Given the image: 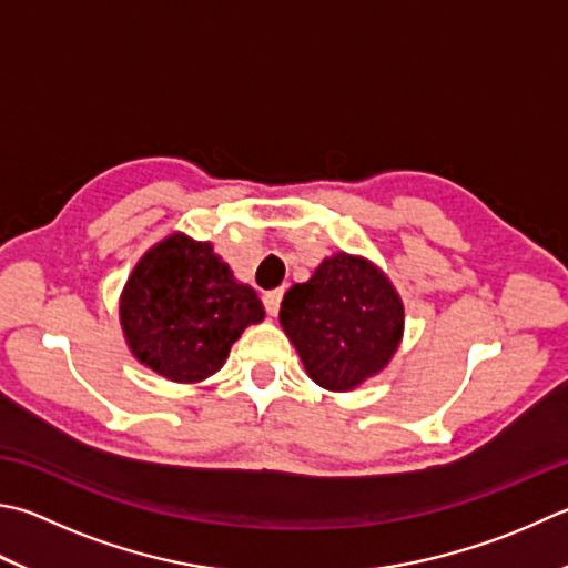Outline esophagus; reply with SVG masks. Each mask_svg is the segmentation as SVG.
Returning a JSON list of instances; mask_svg holds the SVG:
<instances>
[{"instance_id": "esophagus-1", "label": "esophagus", "mask_w": 568, "mask_h": 568, "mask_svg": "<svg viewBox=\"0 0 568 568\" xmlns=\"http://www.w3.org/2000/svg\"><path fill=\"white\" fill-rule=\"evenodd\" d=\"M282 296H284L282 288H274V292H266V294L262 296V298H264V308H266V314H270V316H276V314H280Z\"/></svg>"}]
</instances>
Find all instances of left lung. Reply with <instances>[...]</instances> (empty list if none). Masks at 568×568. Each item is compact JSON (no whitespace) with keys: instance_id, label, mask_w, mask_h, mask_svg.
<instances>
[{"instance_id":"obj_1","label":"left lung","mask_w":568,"mask_h":568,"mask_svg":"<svg viewBox=\"0 0 568 568\" xmlns=\"http://www.w3.org/2000/svg\"><path fill=\"white\" fill-rule=\"evenodd\" d=\"M403 302L376 264L338 252L284 294L280 321L308 378L346 393L376 376L403 338Z\"/></svg>"}]
</instances>
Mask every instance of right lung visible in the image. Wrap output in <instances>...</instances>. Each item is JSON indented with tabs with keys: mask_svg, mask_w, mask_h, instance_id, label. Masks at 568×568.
I'll return each mask as SVG.
<instances>
[{
	"mask_svg": "<svg viewBox=\"0 0 568 568\" xmlns=\"http://www.w3.org/2000/svg\"><path fill=\"white\" fill-rule=\"evenodd\" d=\"M262 318L254 288L234 280L210 242L180 232L141 256L121 294L128 348L175 383L217 373L242 331Z\"/></svg>",
	"mask_w": 568,
	"mask_h": 568,
	"instance_id": "add662e5",
	"label": "right lung"
}]
</instances>
